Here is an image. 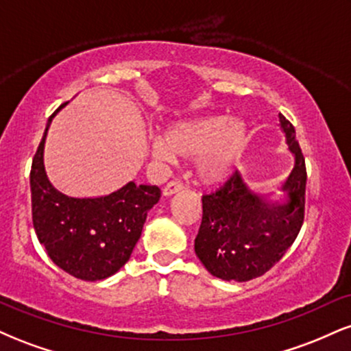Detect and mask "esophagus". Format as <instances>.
Listing matches in <instances>:
<instances>
[{"mask_svg": "<svg viewBox=\"0 0 351 351\" xmlns=\"http://www.w3.org/2000/svg\"><path fill=\"white\" fill-rule=\"evenodd\" d=\"M181 189H183V183H180V181H170V183L163 188V196H171L175 195V193L181 191Z\"/></svg>", "mask_w": 351, "mask_h": 351, "instance_id": "1", "label": "esophagus"}]
</instances>
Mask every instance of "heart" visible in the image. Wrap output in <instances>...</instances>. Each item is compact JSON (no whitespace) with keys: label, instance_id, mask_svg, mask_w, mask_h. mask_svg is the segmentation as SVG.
Returning a JSON list of instances; mask_svg holds the SVG:
<instances>
[{"label":"heart","instance_id":"heart-1","mask_svg":"<svg viewBox=\"0 0 351 351\" xmlns=\"http://www.w3.org/2000/svg\"><path fill=\"white\" fill-rule=\"evenodd\" d=\"M245 128L237 119L228 115H203L175 120L155 136L152 153L160 162L175 156L195 158V171L206 184L221 183L234 170L244 148Z\"/></svg>","mask_w":351,"mask_h":351}]
</instances>
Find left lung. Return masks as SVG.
Returning a JSON list of instances; mask_svg holds the SVG:
<instances>
[{"label":"left lung","mask_w":351,"mask_h":351,"mask_svg":"<svg viewBox=\"0 0 351 351\" xmlns=\"http://www.w3.org/2000/svg\"><path fill=\"white\" fill-rule=\"evenodd\" d=\"M280 130L293 155V168L282 183V201L256 195L236 171L216 193L203 196V219L195 252L211 276L247 282L279 263L291 247L305 211V160L293 125L279 114Z\"/></svg>","instance_id":"obj_1"}]
</instances>
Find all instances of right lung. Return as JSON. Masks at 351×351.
Here are the masks:
<instances>
[{
  "label": "right lung",
  "mask_w": 351,
  "mask_h": 351,
  "mask_svg": "<svg viewBox=\"0 0 351 351\" xmlns=\"http://www.w3.org/2000/svg\"><path fill=\"white\" fill-rule=\"evenodd\" d=\"M67 104L47 120L31 167L34 231L52 263L64 272L88 282L104 280L130 259L148 211L158 203L162 191L135 181L95 198H75L59 191L44 168V143L52 119Z\"/></svg>",
  "instance_id": "1"
}]
</instances>
